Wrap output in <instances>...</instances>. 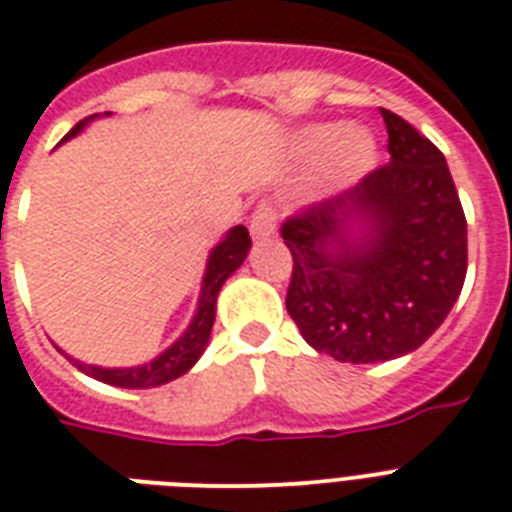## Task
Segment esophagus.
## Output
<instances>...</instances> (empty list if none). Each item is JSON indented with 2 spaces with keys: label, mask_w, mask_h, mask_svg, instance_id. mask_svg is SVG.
<instances>
[{
  "label": "esophagus",
  "mask_w": 512,
  "mask_h": 512,
  "mask_svg": "<svg viewBox=\"0 0 512 512\" xmlns=\"http://www.w3.org/2000/svg\"><path fill=\"white\" fill-rule=\"evenodd\" d=\"M276 231V207L270 199H260L255 213L249 215V234L255 239H268Z\"/></svg>",
  "instance_id": "34e87169"
}]
</instances>
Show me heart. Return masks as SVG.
Instances as JSON below:
<instances>
[{"mask_svg": "<svg viewBox=\"0 0 512 512\" xmlns=\"http://www.w3.org/2000/svg\"><path fill=\"white\" fill-rule=\"evenodd\" d=\"M302 149L310 155H321L331 149V170L342 181H355L373 168L376 162V141L360 128L313 126L302 134Z\"/></svg>", "mask_w": 512, "mask_h": 512, "instance_id": "heart-1", "label": "heart"}]
</instances>
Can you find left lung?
<instances>
[{"mask_svg": "<svg viewBox=\"0 0 512 512\" xmlns=\"http://www.w3.org/2000/svg\"><path fill=\"white\" fill-rule=\"evenodd\" d=\"M381 115L389 162L281 226L294 263L286 310L307 344L339 363L418 350L450 315L468 270V226L447 160L400 115ZM357 222L366 231L352 240Z\"/></svg>", "mask_w": 512, "mask_h": 512, "instance_id": "1", "label": "left lung"}]
</instances>
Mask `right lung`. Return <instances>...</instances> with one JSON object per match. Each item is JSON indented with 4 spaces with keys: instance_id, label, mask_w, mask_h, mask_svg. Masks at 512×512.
Instances as JSON below:
<instances>
[{
    "instance_id": "obj_1",
    "label": "right lung",
    "mask_w": 512,
    "mask_h": 512,
    "mask_svg": "<svg viewBox=\"0 0 512 512\" xmlns=\"http://www.w3.org/2000/svg\"><path fill=\"white\" fill-rule=\"evenodd\" d=\"M94 118H97V115H89L86 120L76 123V126L70 128V134L65 136V139L76 136L78 131ZM249 247H252L249 231L244 226H236L231 228V234L210 252V260H207L205 270V284H202V297H199V307L197 315H194V321L189 323L186 334L181 336L173 347H168V350L162 352L160 357H155L152 363L136 365V368H97V365L78 363L73 357H68V360L76 365L78 371L86 373V376L97 378V381H105V384L112 386H123V389H149V386L168 384L173 378L184 376L191 365L197 363L199 355L205 352L210 331H213L215 299H218L220 286L226 284V278L244 263Z\"/></svg>"
}]
</instances>
